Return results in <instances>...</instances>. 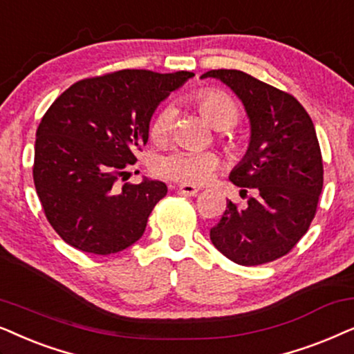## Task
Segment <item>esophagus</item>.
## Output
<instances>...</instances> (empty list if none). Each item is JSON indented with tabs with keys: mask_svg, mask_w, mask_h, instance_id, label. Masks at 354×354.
<instances>
[{
	"mask_svg": "<svg viewBox=\"0 0 354 354\" xmlns=\"http://www.w3.org/2000/svg\"><path fill=\"white\" fill-rule=\"evenodd\" d=\"M176 191H178V194L187 196V197L196 196L197 192H199V189H197L196 186H191V185H180V186L176 187Z\"/></svg>",
	"mask_w": 354,
	"mask_h": 354,
	"instance_id": "obj_1",
	"label": "esophagus"
}]
</instances>
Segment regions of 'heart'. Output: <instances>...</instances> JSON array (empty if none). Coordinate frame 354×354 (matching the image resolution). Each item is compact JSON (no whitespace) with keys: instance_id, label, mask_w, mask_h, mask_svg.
<instances>
[{"instance_id":"b5f03b06","label":"heart","mask_w":354,"mask_h":354,"mask_svg":"<svg viewBox=\"0 0 354 354\" xmlns=\"http://www.w3.org/2000/svg\"><path fill=\"white\" fill-rule=\"evenodd\" d=\"M191 103L197 111L210 122L215 129H230L239 120V108L228 93L205 88L191 97ZM173 113L163 108L155 113L150 122V136L155 140H165L171 129ZM218 167V157L212 152H194V150L176 149L155 160L153 169L158 176L185 185H202L212 176Z\"/></svg>"}]
</instances>
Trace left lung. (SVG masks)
Returning <instances> with one entry per match:
<instances>
[{"instance_id": "obj_1", "label": "left lung", "mask_w": 354, "mask_h": 354, "mask_svg": "<svg viewBox=\"0 0 354 354\" xmlns=\"http://www.w3.org/2000/svg\"><path fill=\"white\" fill-rule=\"evenodd\" d=\"M226 84L244 103L251 142L230 180L252 189L239 207L226 202L210 239L239 266H261L283 257L309 230L324 186V165L313 120L288 92L243 71L212 69L202 74Z\"/></svg>"}]
</instances>
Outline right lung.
I'll use <instances>...</instances> for the list:
<instances>
[{
  "instance_id": "obj_1",
  "label": "right lung",
  "mask_w": 354,
  "mask_h": 354,
  "mask_svg": "<svg viewBox=\"0 0 354 354\" xmlns=\"http://www.w3.org/2000/svg\"><path fill=\"white\" fill-rule=\"evenodd\" d=\"M192 75L115 71L77 81L51 103L37 128L34 183L46 220L69 246L108 256L142 236L167 185L120 181L147 144L155 108Z\"/></svg>"
}]
</instances>
